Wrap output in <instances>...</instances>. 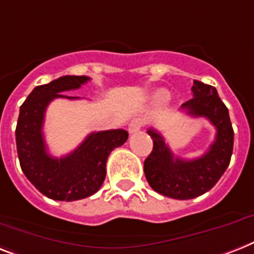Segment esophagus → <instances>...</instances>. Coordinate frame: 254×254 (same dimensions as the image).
<instances>
[{"instance_id": "1", "label": "esophagus", "mask_w": 254, "mask_h": 254, "mask_svg": "<svg viewBox=\"0 0 254 254\" xmlns=\"http://www.w3.org/2000/svg\"><path fill=\"white\" fill-rule=\"evenodd\" d=\"M143 125H145V121L142 120V119H134L129 124V133H137V131H139L143 127Z\"/></svg>"}]
</instances>
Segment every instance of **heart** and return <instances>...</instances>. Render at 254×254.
<instances>
[{"instance_id": "b5f03b06", "label": "heart", "mask_w": 254, "mask_h": 254, "mask_svg": "<svg viewBox=\"0 0 254 254\" xmlns=\"http://www.w3.org/2000/svg\"><path fill=\"white\" fill-rule=\"evenodd\" d=\"M167 96H168V94H167L166 90H156L154 92V99H155L156 102H164Z\"/></svg>"}]
</instances>
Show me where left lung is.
<instances>
[{"label": "left lung", "instance_id": "8db88e82", "mask_svg": "<svg viewBox=\"0 0 254 254\" xmlns=\"http://www.w3.org/2000/svg\"><path fill=\"white\" fill-rule=\"evenodd\" d=\"M193 98L181 106L189 115L206 117L216 129L215 139L201 158L180 159L171 151L162 134L148 129L154 147L146 158L143 170L150 187L160 194L175 199H191L209 191L230 164L234 148V129L227 107L216 88L193 80Z\"/></svg>", "mask_w": 254, "mask_h": 254}]
</instances>
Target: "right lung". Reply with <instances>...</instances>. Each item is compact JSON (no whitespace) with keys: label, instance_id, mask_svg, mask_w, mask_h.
<instances>
[{"label":"right lung","instance_id":"obj_1","mask_svg":"<svg viewBox=\"0 0 254 254\" xmlns=\"http://www.w3.org/2000/svg\"><path fill=\"white\" fill-rule=\"evenodd\" d=\"M90 78L65 75L32 90L20 106L15 141L20 168L40 193L56 201H77L100 189L106 179V164L113 148L127 139L124 129L88 134L73 152L55 158L47 151L43 125L45 109L53 99L66 98L61 92L77 90Z\"/></svg>","mask_w":254,"mask_h":254}]
</instances>
